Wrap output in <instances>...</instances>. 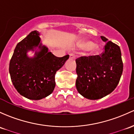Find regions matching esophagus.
I'll return each instance as SVG.
<instances>
[{
    "instance_id": "obj_1",
    "label": "esophagus",
    "mask_w": 134,
    "mask_h": 134,
    "mask_svg": "<svg viewBox=\"0 0 134 134\" xmlns=\"http://www.w3.org/2000/svg\"><path fill=\"white\" fill-rule=\"evenodd\" d=\"M69 56H70V58L74 59V58H76L75 54H74V53H71V54H69Z\"/></svg>"
}]
</instances>
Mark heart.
<instances>
[{"instance_id": "heart-1", "label": "heart", "mask_w": 134, "mask_h": 134, "mask_svg": "<svg viewBox=\"0 0 134 134\" xmlns=\"http://www.w3.org/2000/svg\"><path fill=\"white\" fill-rule=\"evenodd\" d=\"M94 46H95V43L91 41H86L81 43V47L85 50H90L94 48Z\"/></svg>"}]
</instances>
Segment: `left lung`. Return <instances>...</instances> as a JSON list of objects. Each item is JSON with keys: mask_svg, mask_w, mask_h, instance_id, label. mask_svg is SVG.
Segmentation results:
<instances>
[{"mask_svg": "<svg viewBox=\"0 0 134 134\" xmlns=\"http://www.w3.org/2000/svg\"><path fill=\"white\" fill-rule=\"evenodd\" d=\"M106 43L100 55L81 56L76 59L77 91L84 98L98 99L110 94L116 88L123 73L120 47L105 36Z\"/></svg>", "mask_w": 134, "mask_h": 134, "instance_id": "1", "label": "left lung"}]
</instances>
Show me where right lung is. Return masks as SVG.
<instances>
[{
  "mask_svg": "<svg viewBox=\"0 0 134 134\" xmlns=\"http://www.w3.org/2000/svg\"><path fill=\"white\" fill-rule=\"evenodd\" d=\"M35 52L29 57V51ZM69 55L56 57L42 44L40 33L34 31L16 45L9 63V71L15 88L29 99L39 100L48 96L55 87V74Z\"/></svg>",
  "mask_w": 134,
  "mask_h": 134,
  "instance_id": "obj_1",
  "label": "right lung"
}]
</instances>
